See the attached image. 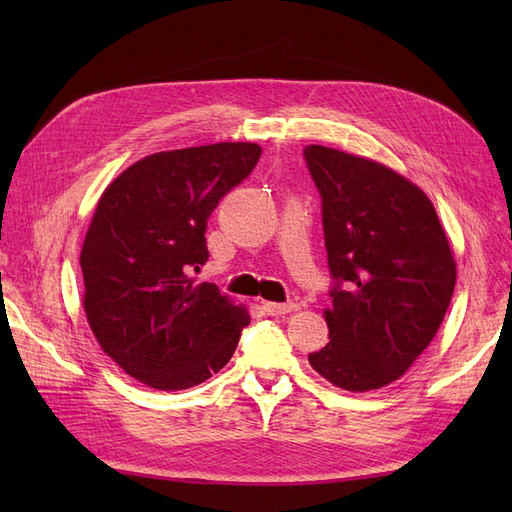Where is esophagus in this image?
Wrapping results in <instances>:
<instances>
[{
  "label": "esophagus",
  "mask_w": 512,
  "mask_h": 512,
  "mask_svg": "<svg viewBox=\"0 0 512 512\" xmlns=\"http://www.w3.org/2000/svg\"><path fill=\"white\" fill-rule=\"evenodd\" d=\"M262 309H265V312H267L269 316H284V314L294 312V309H297V305H294V303H273V301H262Z\"/></svg>",
  "instance_id": "1"
}]
</instances>
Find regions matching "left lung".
Here are the masks:
<instances>
[{
	"instance_id": "left-lung-1",
	"label": "left lung",
	"mask_w": 512,
	"mask_h": 512,
	"mask_svg": "<svg viewBox=\"0 0 512 512\" xmlns=\"http://www.w3.org/2000/svg\"><path fill=\"white\" fill-rule=\"evenodd\" d=\"M303 153L337 282L324 309L331 342L309 365L344 391L382 389L440 329L457 282L451 241L427 194L393 168L322 145Z\"/></svg>"
}]
</instances>
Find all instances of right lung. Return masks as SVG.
Listing matches in <instances>:
<instances>
[{
  "instance_id": "add662e5",
  "label": "right lung",
  "mask_w": 512,
  "mask_h": 512,
  "mask_svg": "<svg viewBox=\"0 0 512 512\" xmlns=\"http://www.w3.org/2000/svg\"><path fill=\"white\" fill-rule=\"evenodd\" d=\"M260 153L256 143L151 153L98 200L81 250L83 309L100 348L151 389L218 374L250 324L245 305L190 273L209 258V215Z\"/></svg>"
}]
</instances>
